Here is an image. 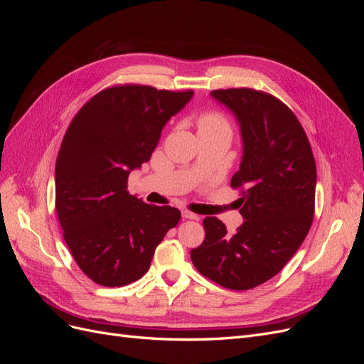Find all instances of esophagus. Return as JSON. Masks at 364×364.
Listing matches in <instances>:
<instances>
[{"mask_svg":"<svg viewBox=\"0 0 364 364\" xmlns=\"http://www.w3.org/2000/svg\"><path fill=\"white\" fill-rule=\"evenodd\" d=\"M182 217L183 218H188V220H199L200 217L194 214V213H190V211H182Z\"/></svg>","mask_w":364,"mask_h":364,"instance_id":"esophagus-1","label":"esophagus"}]
</instances>
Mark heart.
Returning a JSON list of instances; mask_svg holds the SVG:
<instances>
[{
  "instance_id": "heart-1",
  "label": "heart",
  "mask_w": 364,
  "mask_h": 364,
  "mask_svg": "<svg viewBox=\"0 0 364 364\" xmlns=\"http://www.w3.org/2000/svg\"><path fill=\"white\" fill-rule=\"evenodd\" d=\"M197 127L200 130H214V132H226V134H230V127L228 121L215 112L211 114H205L197 121Z\"/></svg>"
}]
</instances>
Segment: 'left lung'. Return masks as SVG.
<instances>
[{
  "instance_id": "obj_1",
  "label": "left lung",
  "mask_w": 364,
  "mask_h": 364,
  "mask_svg": "<svg viewBox=\"0 0 364 364\" xmlns=\"http://www.w3.org/2000/svg\"><path fill=\"white\" fill-rule=\"evenodd\" d=\"M234 115L243 155L230 185L245 222L229 235L217 217L203 220L205 240L191 250L194 267L230 290L269 281L290 261L313 223L316 162L296 115L266 92L211 91Z\"/></svg>"
}]
</instances>
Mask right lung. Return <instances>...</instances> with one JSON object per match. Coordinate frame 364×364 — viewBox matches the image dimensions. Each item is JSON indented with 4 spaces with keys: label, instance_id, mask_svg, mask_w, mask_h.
<instances>
[{
    "label": "right lung",
    "instance_id": "obj_1",
    "mask_svg": "<svg viewBox=\"0 0 364 364\" xmlns=\"http://www.w3.org/2000/svg\"><path fill=\"white\" fill-rule=\"evenodd\" d=\"M193 95L115 86L71 121L56 161V211L75 262L94 282L121 287L144 277L155 249L181 220L179 209L129 194L127 179Z\"/></svg>",
    "mask_w": 364,
    "mask_h": 364
}]
</instances>
